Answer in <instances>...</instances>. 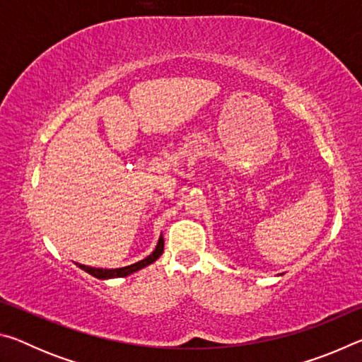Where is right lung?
Here are the masks:
<instances>
[{
  "label": "right lung",
  "mask_w": 362,
  "mask_h": 362,
  "mask_svg": "<svg viewBox=\"0 0 362 362\" xmlns=\"http://www.w3.org/2000/svg\"><path fill=\"white\" fill-rule=\"evenodd\" d=\"M164 252V240H163V236H159V240H158V244H156V247H155V250H153V252L148 255V257H145L144 260H140V262H137V263H132V265H127V267H122V268H112V269H107V268H93V267H86V265H81V263H76V265L81 268V269H84L86 273H89V274H93L94 278H97V279H112V278H124V276H129V274H132V273H136V272H139V269H142V268H145V267H148V265H151L153 262H156L159 257H161V254Z\"/></svg>",
  "instance_id": "1"
}]
</instances>
